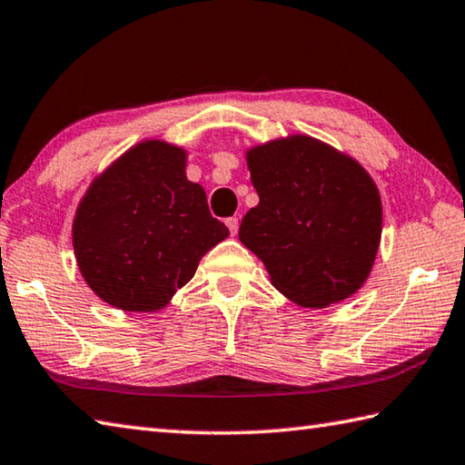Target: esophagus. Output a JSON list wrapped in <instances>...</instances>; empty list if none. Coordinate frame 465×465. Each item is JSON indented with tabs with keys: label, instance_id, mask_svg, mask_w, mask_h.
<instances>
[{
	"label": "esophagus",
	"instance_id": "34e87169",
	"mask_svg": "<svg viewBox=\"0 0 465 465\" xmlns=\"http://www.w3.org/2000/svg\"><path fill=\"white\" fill-rule=\"evenodd\" d=\"M225 225L230 227L232 235H235V233H238V230H240V220H238V217H227V220H225Z\"/></svg>",
	"mask_w": 465,
	"mask_h": 465
}]
</instances>
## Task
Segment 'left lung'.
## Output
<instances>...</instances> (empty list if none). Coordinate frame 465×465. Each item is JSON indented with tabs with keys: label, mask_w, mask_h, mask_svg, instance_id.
I'll return each mask as SVG.
<instances>
[{
	"label": "left lung",
	"mask_w": 465,
	"mask_h": 465,
	"mask_svg": "<svg viewBox=\"0 0 465 465\" xmlns=\"http://www.w3.org/2000/svg\"><path fill=\"white\" fill-rule=\"evenodd\" d=\"M260 203L243 215L240 242L292 302L326 308L365 284L383 207L375 181L349 154L306 134L248 151Z\"/></svg>",
	"instance_id": "obj_1"
}]
</instances>
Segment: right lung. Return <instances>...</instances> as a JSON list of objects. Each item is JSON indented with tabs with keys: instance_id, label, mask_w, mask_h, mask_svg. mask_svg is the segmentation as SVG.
Masks as SVG:
<instances>
[{
	"instance_id": "1",
	"label": "right lung",
	"mask_w": 465,
	"mask_h": 465,
	"mask_svg": "<svg viewBox=\"0 0 465 465\" xmlns=\"http://www.w3.org/2000/svg\"><path fill=\"white\" fill-rule=\"evenodd\" d=\"M227 235L185 177V151L163 141L139 143L96 177L72 225L86 284L129 312L165 306Z\"/></svg>"
}]
</instances>
